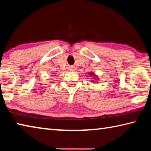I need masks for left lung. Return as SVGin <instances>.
Wrapping results in <instances>:
<instances>
[{
  "label": "left lung",
  "instance_id": "8db88e82",
  "mask_svg": "<svg viewBox=\"0 0 151 151\" xmlns=\"http://www.w3.org/2000/svg\"><path fill=\"white\" fill-rule=\"evenodd\" d=\"M88 74H89V75H91L92 77H93V83H96V81H99V78L98 77V76H97L96 75H95V74H94V73H93V72H91V73H88Z\"/></svg>",
  "mask_w": 151,
  "mask_h": 151
}]
</instances>
